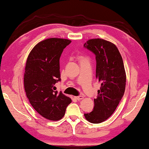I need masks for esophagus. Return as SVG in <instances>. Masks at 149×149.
Here are the masks:
<instances>
[{"mask_svg": "<svg viewBox=\"0 0 149 149\" xmlns=\"http://www.w3.org/2000/svg\"><path fill=\"white\" fill-rule=\"evenodd\" d=\"M75 98H76V99H77V100H81V99H83V98H84V96H83L82 95H80V96H75Z\"/></svg>", "mask_w": 149, "mask_h": 149, "instance_id": "obj_1", "label": "esophagus"}]
</instances>
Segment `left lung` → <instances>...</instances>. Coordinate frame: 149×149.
<instances>
[{"instance_id": "1", "label": "left lung", "mask_w": 149, "mask_h": 149, "mask_svg": "<svg viewBox=\"0 0 149 149\" xmlns=\"http://www.w3.org/2000/svg\"><path fill=\"white\" fill-rule=\"evenodd\" d=\"M84 47L95 54L96 78L101 83L95 107L91 113H84L89 122L100 123L116 111L124 95L126 75L122 57L114 44L101 38L88 40Z\"/></svg>"}]
</instances>
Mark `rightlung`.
Segmentation results:
<instances>
[{"label":"right lung","instance_id":"obj_1","mask_svg":"<svg viewBox=\"0 0 149 149\" xmlns=\"http://www.w3.org/2000/svg\"><path fill=\"white\" fill-rule=\"evenodd\" d=\"M68 39L51 38L38 43L29 54L24 73V88L33 108L45 118L59 120L72 99L55 91L61 81L59 59L71 43Z\"/></svg>","mask_w":149,"mask_h":149}]
</instances>
